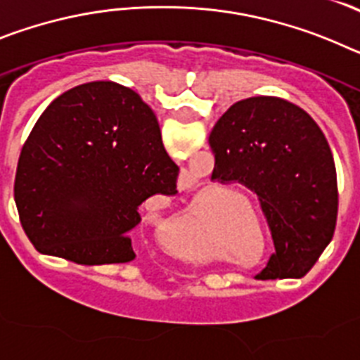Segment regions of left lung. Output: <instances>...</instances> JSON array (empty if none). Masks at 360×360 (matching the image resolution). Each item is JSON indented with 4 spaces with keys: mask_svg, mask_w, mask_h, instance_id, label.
<instances>
[{
    "mask_svg": "<svg viewBox=\"0 0 360 360\" xmlns=\"http://www.w3.org/2000/svg\"><path fill=\"white\" fill-rule=\"evenodd\" d=\"M209 144L212 180L257 195L276 247L266 269L281 259L270 278L307 274L332 241L339 205L335 164L316 120L285 98H243L219 117Z\"/></svg>",
    "mask_w": 360,
    "mask_h": 360,
    "instance_id": "obj_1",
    "label": "left lung"
}]
</instances>
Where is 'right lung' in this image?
<instances>
[{"label": "right lung", "instance_id": "right-lung-1", "mask_svg": "<svg viewBox=\"0 0 360 360\" xmlns=\"http://www.w3.org/2000/svg\"><path fill=\"white\" fill-rule=\"evenodd\" d=\"M178 171L141 95L86 82L52 101L25 142L14 184L19 221L41 254L128 263L139 207L176 195Z\"/></svg>", "mask_w": 360, "mask_h": 360}]
</instances>
